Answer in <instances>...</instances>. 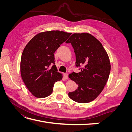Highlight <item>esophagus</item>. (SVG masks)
Wrapping results in <instances>:
<instances>
[{
  "mask_svg": "<svg viewBox=\"0 0 132 132\" xmlns=\"http://www.w3.org/2000/svg\"><path fill=\"white\" fill-rule=\"evenodd\" d=\"M64 77L65 79H68V73H64Z\"/></svg>",
  "mask_w": 132,
  "mask_h": 132,
  "instance_id": "1",
  "label": "esophagus"
}]
</instances>
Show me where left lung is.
I'll return each mask as SVG.
<instances>
[{
    "label": "left lung",
    "mask_w": 132,
    "mask_h": 132,
    "mask_svg": "<svg viewBox=\"0 0 132 132\" xmlns=\"http://www.w3.org/2000/svg\"><path fill=\"white\" fill-rule=\"evenodd\" d=\"M66 43H70L74 50L76 66L84 65L80 72L69 75L78 85L75 91L69 93V97L79 103L90 102L101 94L109 79V55L101 43L89 33L73 34Z\"/></svg>",
    "instance_id": "1"
}]
</instances>
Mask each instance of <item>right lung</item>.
Listing matches in <instances>:
<instances>
[{"label": "right lung", "mask_w": 132, "mask_h": 132, "mask_svg": "<svg viewBox=\"0 0 132 132\" xmlns=\"http://www.w3.org/2000/svg\"><path fill=\"white\" fill-rule=\"evenodd\" d=\"M71 33L60 31L40 32L32 38L22 52L20 72L31 94L45 98L52 93L54 83L63 78L54 64V53Z\"/></svg>", "instance_id": "add662e5"}]
</instances>
